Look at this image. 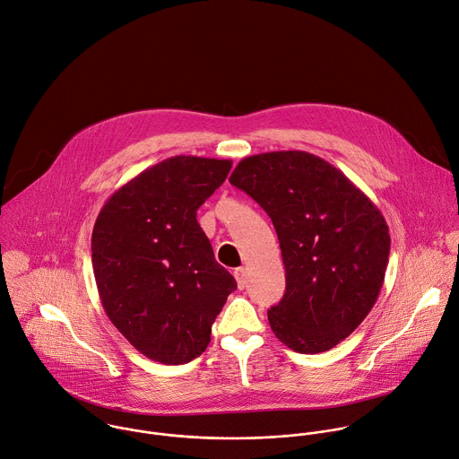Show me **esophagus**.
<instances>
[{
	"instance_id": "obj_1",
	"label": "esophagus",
	"mask_w": 459,
	"mask_h": 459,
	"mask_svg": "<svg viewBox=\"0 0 459 459\" xmlns=\"http://www.w3.org/2000/svg\"><path fill=\"white\" fill-rule=\"evenodd\" d=\"M234 277H236V281H238V288L239 290H245L247 288V268H236L234 270Z\"/></svg>"
}]
</instances>
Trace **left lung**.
<instances>
[{
  "instance_id": "obj_1",
  "label": "left lung",
  "mask_w": 459,
  "mask_h": 459,
  "mask_svg": "<svg viewBox=\"0 0 459 459\" xmlns=\"http://www.w3.org/2000/svg\"><path fill=\"white\" fill-rule=\"evenodd\" d=\"M229 182L272 218L286 293L268 309L275 336L318 354L372 311L388 266L390 234L377 205L327 160L299 150L243 159Z\"/></svg>"
}]
</instances>
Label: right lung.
Instances as JSON below:
<instances>
[{"label":"right lung","instance_id":"add662e5","mask_svg":"<svg viewBox=\"0 0 459 459\" xmlns=\"http://www.w3.org/2000/svg\"><path fill=\"white\" fill-rule=\"evenodd\" d=\"M232 160L177 155L121 186L91 238L101 306L146 358L184 365L211 342L236 279L214 259L198 207L225 182Z\"/></svg>","mask_w":459,"mask_h":459}]
</instances>
